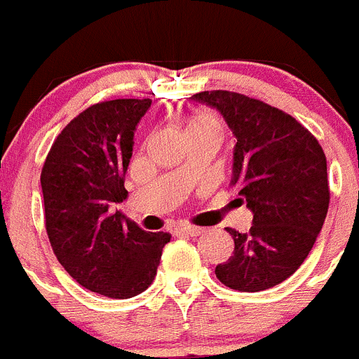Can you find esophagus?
Returning <instances> with one entry per match:
<instances>
[{"label":"esophagus","instance_id":"34e87169","mask_svg":"<svg viewBox=\"0 0 359 359\" xmlns=\"http://www.w3.org/2000/svg\"><path fill=\"white\" fill-rule=\"evenodd\" d=\"M177 231L180 233H183V236H190V237H198L203 233V228L199 226H190V224H183V226L177 228Z\"/></svg>","mask_w":359,"mask_h":359}]
</instances>
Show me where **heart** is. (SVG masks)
Segmentation results:
<instances>
[{
	"label": "heart",
	"instance_id": "1",
	"mask_svg": "<svg viewBox=\"0 0 359 359\" xmlns=\"http://www.w3.org/2000/svg\"><path fill=\"white\" fill-rule=\"evenodd\" d=\"M190 126H217V122H215V118L210 113H198V115L189 122V128Z\"/></svg>",
	"mask_w": 359,
	"mask_h": 359
}]
</instances>
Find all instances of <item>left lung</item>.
Returning <instances> with one entry per match:
<instances>
[{"label":"left lung","instance_id":"left-lung-1","mask_svg":"<svg viewBox=\"0 0 359 359\" xmlns=\"http://www.w3.org/2000/svg\"><path fill=\"white\" fill-rule=\"evenodd\" d=\"M236 136L230 185L253 214L248 233L233 228V255L215 277L236 291L277 286L300 268L329 208L327 160L322 145L291 115L233 91H201Z\"/></svg>","mask_w":359,"mask_h":359}]
</instances>
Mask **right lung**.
Wrapping results in <instances>:
<instances>
[{"instance_id":"add662e5","label":"right lung","mask_w":359,"mask_h":359,"mask_svg":"<svg viewBox=\"0 0 359 359\" xmlns=\"http://www.w3.org/2000/svg\"><path fill=\"white\" fill-rule=\"evenodd\" d=\"M151 98L93 104L61 131L41 172L46 233L57 261L86 290L131 298L156 277L165 231H145L113 205L123 187L133 138Z\"/></svg>"}]
</instances>
